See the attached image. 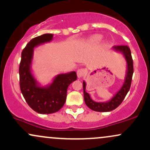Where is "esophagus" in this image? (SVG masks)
Instances as JSON below:
<instances>
[{
	"label": "esophagus",
	"instance_id": "obj_1",
	"mask_svg": "<svg viewBox=\"0 0 150 150\" xmlns=\"http://www.w3.org/2000/svg\"><path fill=\"white\" fill-rule=\"evenodd\" d=\"M85 74V71L84 69H80L77 70V75L78 77V78H81L82 77H83Z\"/></svg>",
	"mask_w": 150,
	"mask_h": 150
}]
</instances>
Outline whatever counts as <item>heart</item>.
Here are the masks:
<instances>
[{
	"mask_svg": "<svg viewBox=\"0 0 150 150\" xmlns=\"http://www.w3.org/2000/svg\"><path fill=\"white\" fill-rule=\"evenodd\" d=\"M101 39V37H100V36L94 35V36H93V37H91L90 41H91V42H92V43L99 42H100Z\"/></svg>",
	"mask_w": 150,
	"mask_h": 150,
	"instance_id": "b5f03b06",
	"label": "heart"
}]
</instances>
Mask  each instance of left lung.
Segmentation results:
<instances>
[{
	"mask_svg": "<svg viewBox=\"0 0 150 150\" xmlns=\"http://www.w3.org/2000/svg\"><path fill=\"white\" fill-rule=\"evenodd\" d=\"M112 49L117 52L123 53L126 61L127 70L123 86L111 98V99L105 102H97V101H93L89 94L85 91L86 82L83 81L84 99H85V104L90 109L98 111V112H108V111H113L118 107L123 101L126 94H128L130 85H131L132 74H133V62H132L130 48L128 46H115L112 48Z\"/></svg>",
	"mask_w": 150,
	"mask_h": 150,
	"instance_id": "obj_1",
	"label": "left lung"
}]
</instances>
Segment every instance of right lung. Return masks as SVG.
<instances>
[{
	"label": "right lung",
	"instance_id": "obj_1",
	"mask_svg": "<svg viewBox=\"0 0 150 150\" xmlns=\"http://www.w3.org/2000/svg\"><path fill=\"white\" fill-rule=\"evenodd\" d=\"M53 37L52 34H44L32 39L22 51L19 68L22 95L34 111L42 114H49L59 111L66 100L68 86L77 80L76 72L72 71L58 74L51 84L41 86L32 74L34 48L51 42Z\"/></svg>",
	"mask_w": 150,
	"mask_h": 150
}]
</instances>
